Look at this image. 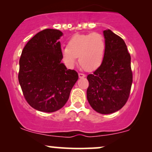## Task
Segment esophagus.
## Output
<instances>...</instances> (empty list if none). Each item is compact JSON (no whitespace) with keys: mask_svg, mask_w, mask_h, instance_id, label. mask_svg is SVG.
<instances>
[{"mask_svg":"<svg viewBox=\"0 0 152 152\" xmlns=\"http://www.w3.org/2000/svg\"><path fill=\"white\" fill-rule=\"evenodd\" d=\"M78 75H79V77H80V78H84V77H86V75H85L83 74V73H79Z\"/></svg>","mask_w":152,"mask_h":152,"instance_id":"obj_1","label":"esophagus"}]
</instances>
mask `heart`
<instances>
[{
	"instance_id": "1",
	"label": "heart",
	"mask_w": 152,
	"mask_h": 152,
	"mask_svg": "<svg viewBox=\"0 0 152 152\" xmlns=\"http://www.w3.org/2000/svg\"><path fill=\"white\" fill-rule=\"evenodd\" d=\"M106 43L102 35L93 32L77 34L69 39L68 46L61 48V57L66 67L72 68L79 60L83 68L94 70L102 64Z\"/></svg>"
}]
</instances>
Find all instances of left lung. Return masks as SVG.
I'll use <instances>...</instances> for the list:
<instances>
[{"label": "left lung", "instance_id": "1", "mask_svg": "<svg viewBox=\"0 0 152 152\" xmlns=\"http://www.w3.org/2000/svg\"><path fill=\"white\" fill-rule=\"evenodd\" d=\"M106 43L102 64L87 76L86 91L91 107L97 113L110 114L121 109L129 96L133 77L131 56L121 37L111 30L103 32Z\"/></svg>", "mask_w": 152, "mask_h": 152}]
</instances>
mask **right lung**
Segmentation results:
<instances>
[{
    "label": "right lung",
    "instance_id": "add662e5",
    "mask_svg": "<svg viewBox=\"0 0 152 152\" xmlns=\"http://www.w3.org/2000/svg\"><path fill=\"white\" fill-rule=\"evenodd\" d=\"M60 30L45 29L34 35L23 50L18 82L28 103L37 111L52 113L67 102L78 80L75 70L61 63Z\"/></svg>",
    "mask_w": 152,
    "mask_h": 152
}]
</instances>
